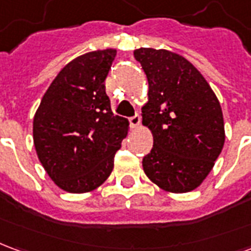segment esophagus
<instances>
[{
    "instance_id": "esophagus-1",
    "label": "esophagus",
    "mask_w": 251,
    "mask_h": 251,
    "mask_svg": "<svg viewBox=\"0 0 251 251\" xmlns=\"http://www.w3.org/2000/svg\"><path fill=\"white\" fill-rule=\"evenodd\" d=\"M129 122H130L131 127H138L141 124V117H140V114H136L134 117L129 118Z\"/></svg>"
}]
</instances>
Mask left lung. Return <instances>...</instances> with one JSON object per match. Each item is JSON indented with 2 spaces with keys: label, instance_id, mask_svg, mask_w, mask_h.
I'll list each match as a JSON object with an SVG mask.
<instances>
[{
  "label": "left lung",
  "instance_id": "left-lung-1",
  "mask_svg": "<svg viewBox=\"0 0 251 251\" xmlns=\"http://www.w3.org/2000/svg\"><path fill=\"white\" fill-rule=\"evenodd\" d=\"M149 83L142 124L153 148L144 172L160 188L183 194L201 184L221 154L225 124L221 103L194 64L167 50L134 51Z\"/></svg>",
  "mask_w": 251,
  "mask_h": 251
}]
</instances>
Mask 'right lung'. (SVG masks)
<instances>
[{
	"mask_svg": "<svg viewBox=\"0 0 251 251\" xmlns=\"http://www.w3.org/2000/svg\"><path fill=\"white\" fill-rule=\"evenodd\" d=\"M115 50L84 53L57 74L33 118L40 163L57 187L83 194L107 179L129 121L114 115L104 79Z\"/></svg>",
	"mask_w": 251,
	"mask_h": 251,
	"instance_id": "add662e5",
	"label": "right lung"
}]
</instances>
